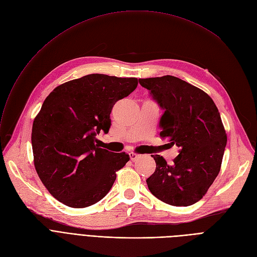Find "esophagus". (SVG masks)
Masks as SVG:
<instances>
[{
  "label": "esophagus",
  "mask_w": 257,
  "mask_h": 257,
  "mask_svg": "<svg viewBox=\"0 0 257 257\" xmlns=\"http://www.w3.org/2000/svg\"><path fill=\"white\" fill-rule=\"evenodd\" d=\"M140 156L141 155H139V154H137V153H130V158H131V160L134 162V161H136L137 159H139L140 158Z\"/></svg>",
  "instance_id": "34e87169"
}]
</instances>
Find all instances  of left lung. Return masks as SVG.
<instances>
[{"instance_id": "obj_1", "label": "left lung", "mask_w": 257, "mask_h": 257, "mask_svg": "<svg viewBox=\"0 0 257 257\" xmlns=\"http://www.w3.org/2000/svg\"><path fill=\"white\" fill-rule=\"evenodd\" d=\"M164 113L160 137L180 148L173 165L152 155L155 173L146 180L155 197L173 206L200 201L221 169L227 135L211 97L201 89L172 75L140 78Z\"/></svg>"}]
</instances>
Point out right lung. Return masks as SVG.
<instances>
[{"label":"right lung","mask_w":257,"mask_h":257,"mask_svg":"<svg viewBox=\"0 0 257 257\" xmlns=\"http://www.w3.org/2000/svg\"><path fill=\"white\" fill-rule=\"evenodd\" d=\"M137 85L135 77L90 74L48 95L34 118L31 143L36 173L57 201L84 208L112 188L130 156L100 149L96 135L108 132L114 104Z\"/></svg>","instance_id":"obj_1"}]
</instances>
